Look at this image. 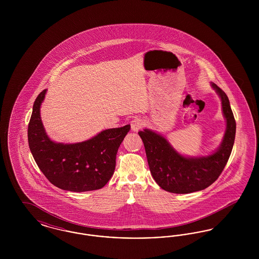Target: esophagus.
Returning <instances> with one entry per match:
<instances>
[{
	"label": "esophagus",
	"mask_w": 259,
	"mask_h": 259,
	"mask_svg": "<svg viewBox=\"0 0 259 259\" xmlns=\"http://www.w3.org/2000/svg\"><path fill=\"white\" fill-rule=\"evenodd\" d=\"M144 120L142 119V118H140V117H135L132 121H131V129L133 130V131H139V130H141L143 127H144Z\"/></svg>",
	"instance_id": "34e87169"
}]
</instances>
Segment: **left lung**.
Here are the masks:
<instances>
[{
    "instance_id": "obj_1",
    "label": "left lung",
    "mask_w": 259,
    "mask_h": 259,
    "mask_svg": "<svg viewBox=\"0 0 259 259\" xmlns=\"http://www.w3.org/2000/svg\"><path fill=\"white\" fill-rule=\"evenodd\" d=\"M222 99L226 130L220 148L205 157L188 158L179 154L167 140L155 132L140 131L148 157L150 172L162 189L178 194L203 190L221 176L234 145L236 121L230 103L224 91L212 83Z\"/></svg>"
}]
</instances>
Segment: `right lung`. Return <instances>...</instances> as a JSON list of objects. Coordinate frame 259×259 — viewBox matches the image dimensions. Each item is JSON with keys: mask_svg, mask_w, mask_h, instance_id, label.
Here are the masks:
<instances>
[{"mask_svg": "<svg viewBox=\"0 0 259 259\" xmlns=\"http://www.w3.org/2000/svg\"><path fill=\"white\" fill-rule=\"evenodd\" d=\"M47 90L34 103L28 125V143L39 170L50 183L63 190L83 192L107 185L115 169V157L130 125L102 131L77 144H57L47 135L39 107Z\"/></svg>", "mask_w": 259, "mask_h": 259, "instance_id": "obj_1", "label": "right lung"}]
</instances>
